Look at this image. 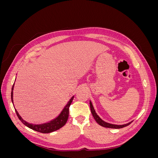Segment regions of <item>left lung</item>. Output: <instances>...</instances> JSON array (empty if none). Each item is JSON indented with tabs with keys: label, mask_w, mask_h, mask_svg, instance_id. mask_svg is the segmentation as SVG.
I'll return each instance as SVG.
<instances>
[{
	"label": "left lung",
	"mask_w": 158,
	"mask_h": 158,
	"mask_svg": "<svg viewBox=\"0 0 158 158\" xmlns=\"http://www.w3.org/2000/svg\"><path fill=\"white\" fill-rule=\"evenodd\" d=\"M89 106H90L91 112H92V115H93L94 119L100 126L103 127H106V128H121L125 127L129 125L132 123V122L128 123L127 124H125V125H113V124H110V123L105 122L102 120V119L100 118V117L98 115L97 113H95L94 108L92 106V103L91 102H89Z\"/></svg>",
	"instance_id": "obj_1"
}]
</instances>
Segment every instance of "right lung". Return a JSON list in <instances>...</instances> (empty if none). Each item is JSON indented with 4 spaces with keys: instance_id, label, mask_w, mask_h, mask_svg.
I'll return each mask as SVG.
<instances>
[{
    "instance_id": "add662e5",
    "label": "right lung",
    "mask_w": 158,
    "mask_h": 158,
    "mask_svg": "<svg viewBox=\"0 0 158 158\" xmlns=\"http://www.w3.org/2000/svg\"><path fill=\"white\" fill-rule=\"evenodd\" d=\"M14 85V84H13V86L12 88V92H11V99H12V103H13ZM73 98H74V96L70 99V101L68 102L67 104H66V106L64 107V108L63 109V111H62L60 114L56 118H55L54 120L51 121L50 122L47 123L41 124V125H33V124H30L27 123L20 117V115L19 114L16 109H15V111L16 113L18 118L20 119L23 125H25L28 128L32 129L33 131H35L41 133H50L58 130V129L60 128L61 127H63V126H64L66 122H67L68 118H69V107L71 105L72 102H73Z\"/></svg>"
}]
</instances>
